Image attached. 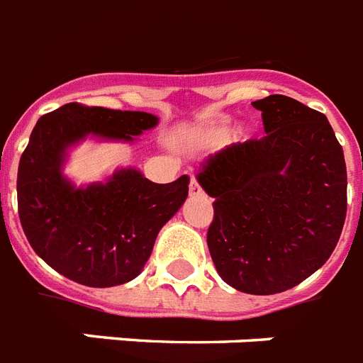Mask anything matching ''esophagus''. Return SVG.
Returning <instances> with one entry per match:
<instances>
[{"label":"esophagus","instance_id":"34e87169","mask_svg":"<svg viewBox=\"0 0 363 363\" xmlns=\"http://www.w3.org/2000/svg\"><path fill=\"white\" fill-rule=\"evenodd\" d=\"M189 195L191 196H199L202 195V187H200V184L196 182L195 178H191V184H189Z\"/></svg>","mask_w":363,"mask_h":363}]
</instances>
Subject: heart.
I'll return each mask as SVG.
<instances>
[{
    "label": "heart",
    "instance_id": "b5f03b06",
    "mask_svg": "<svg viewBox=\"0 0 363 363\" xmlns=\"http://www.w3.org/2000/svg\"><path fill=\"white\" fill-rule=\"evenodd\" d=\"M223 138H225V133L223 131H216L213 135H211V140L213 142H221Z\"/></svg>",
    "mask_w": 363,
    "mask_h": 363
}]
</instances>
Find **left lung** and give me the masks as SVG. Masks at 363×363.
<instances>
[{"label":"left lung","mask_w":363,"mask_h":363,"mask_svg":"<svg viewBox=\"0 0 363 363\" xmlns=\"http://www.w3.org/2000/svg\"><path fill=\"white\" fill-rule=\"evenodd\" d=\"M266 135L230 144L200 163L216 199L208 249L227 285L277 294L315 274L347 217L343 147L326 116L285 95L255 101Z\"/></svg>","instance_id":"left-lung-1"}]
</instances>
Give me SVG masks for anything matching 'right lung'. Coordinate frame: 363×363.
<instances>
[{
    "mask_svg": "<svg viewBox=\"0 0 363 363\" xmlns=\"http://www.w3.org/2000/svg\"><path fill=\"white\" fill-rule=\"evenodd\" d=\"M159 123L147 112L69 103L40 116L18 164V216L33 251L57 274L86 286L129 283L144 269L164 223L182 208L189 176L153 184L133 167L104 182L72 184L69 150L88 136L133 142Z\"/></svg>",
    "mask_w": 363,
    "mask_h": 363,
    "instance_id": "add662e5",
    "label": "right lung"
}]
</instances>
